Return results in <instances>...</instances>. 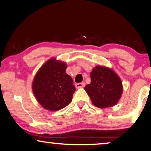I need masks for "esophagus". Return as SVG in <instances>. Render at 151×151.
I'll use <instances>...</instances> for the list:
<instances>
[{"label": "esophagus", "mask_w": 151, "mask_h": 151, "mask_svg": "<svg viewBox=\"0 0 151 151\" xmlns=\"http://www.w3.org/2000/svg\"><path fill=\"white\" fill-rule=\"evenodd\" d=\"M85 86V83L84 82H81V83H77L76 84V87L77 88H83V87Z\"/></svg>", "instance_id": "1"}]
</instances>
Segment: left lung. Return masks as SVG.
I'll return each mask as SVG.
<instances>
[{"mask_svg":"<svg viewBox=\"0 0 151 151\" xmlns=\"http://www.w3.org/2000/svg\"><path fill=\"white\" fill-rule=\"evenodd\" d=\"M91 82L84 87L94 106L100 108L114 106L121 99L123 84L121 78L108 67L96 66L91 73Z\"/></svg>","mask_w":151,"mask_h":151,"instance_id":"8db88e82","label":"left lung"}]
</instances>
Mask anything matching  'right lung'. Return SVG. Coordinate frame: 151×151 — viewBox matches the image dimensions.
<instances>
[{
	"mask_svg": "<svg viewBox=\"0 0 151 151\" xmlns=\"http://www.w3.org/2000/svg\"><path fill=\"white\" fill-rule=\"evenodd\" d=\"M65 63L52 58L40 67L32 84L34 95L45 110H59L70 104L76 91Z\"/></svg>",
	"mask_w": 151,
	"mask_h": 151,
	"instance_id": "add662e5",
	"label": "right lung"
}]
</instances>
